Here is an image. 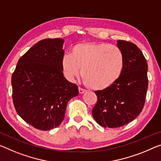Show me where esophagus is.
<instances>
[{"label":"esophagus","mask_w":161,"mask_h":161,"mask_svg":"<svg viewBox=\"0 0 161 161\" xmlns=\"http://www.w3.org/2000/svg\"><path fill=\"white\" fill-rule=\"evenodd\" d=\"M78 91H79V93H80V94H83V93H84L86 91L85 89H83L80 87L78 88Z\"/></svg>","instance_id":"34e87169"}]
</instances>
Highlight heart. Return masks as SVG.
<instances>
[{
	"instance_id": "1",
	"label": "heart",
	"mask_w": 161,
	"mask_h": 161,
	"mask_svg": "<svg viewBox=\"0 0 161 161\" xmlns=\"http://www.w3.org/2000/svg\"><path fill=\"white\" fill-rule=\"evenodd\" d=\"M64 75L73 80L80 75L86 85L96 91L109 88L123 73L125 56L115 45L106 43L81 42L71 49V55L63 56L61 62Z\"/></svg>"
}]
</instances>
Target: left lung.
Segmentation results:
<instances>
[{"instance_id":"1","label":"left lung","mask_w":161,"mask_h":161,"mask_svg":"<svg viewBox=\"0 0 161 161\" xmlns=\"http://www.w3.org/2000/svg\"><path fill=\"white\" fill-rule=\"evenodd\" d=\"M117 46L125 56L122 75L112 87L95 91L98 101L92 115L103 127H119L134 120L142 112L147 90V63L142 52L130 42L118 40Z\"/></svg>"}]
</instances>
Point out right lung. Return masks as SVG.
Instances as JSON below:
<instances>
[{
  "label": "right lung",
  "mask_w": 161,
  "mask_h": 161,
  "mask_svg": "<svg viewBox=\"0 0 161 161\" xmlns=\"http://www.w3.org/2000/svg\"><path fill=\"white\" fill-rule=\"evenodd\" d=\"M64 39L38 42L21 57L11 78L13 101L18 114L40 130L57 127L65 117L78 86L64 77L61 62Z\"/></svg>",
  "instance_id": "right-lung-1"
}]
</instances>
